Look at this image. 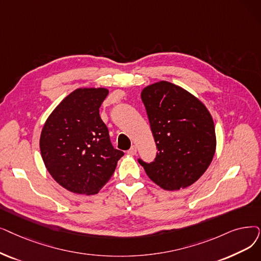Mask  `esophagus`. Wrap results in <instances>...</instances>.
<instances>
[{
    "instance_id": "obj_1",
    "label": "esophagus",
    "mask_w": 261,
    "mask_h": 261,
    "mask_svg": "<svg viewBox=\"0 0 261 261\" xmlns=\"http://www.w3.org/2000/svg\"><path fill=\"white\" fill-rule=\"evenodd\" d=\"M128 153H129V154H137V147L132 146L131 148L128 150Z\"/></svg>"
}]
</instances>
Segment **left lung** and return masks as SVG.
I'll list each match as a JSON object with an SVG mask.
<instances>
[{"instance_id":"8db88e82","label":"left lung","mask_w":261,"mask_h":261,"mask_svg":"<svg viewBox=\"0 0 261 261\" xmlns=\"http://www.w3.org/2000/svg\"><path fill=\"white\" fill-rule=\"evenodd\" d=\"M156 155L150 163L139 159L146 174L164 190L194 184L210 165L217 140L207 108L187 90L161 81L142 92Z\"/></svg>"}]
</instances>
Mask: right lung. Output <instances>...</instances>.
I'll use <instances>...</instances> for the list:
<instances>
[{"label": "right lung", "instance_id": "obj_1", "mask_svg": "<svg viewBox=\"0 0 261 261\" xmlns=\"http://www.w3.org/2000/svg\"><path fill=\"white\" fill-rule=\"evenodd\" d=\"M106 88H80L68 95L47 119L40 151L56 182L77 194H97L114 174L123 151L113 147L99 109Z\"/></svg>", "mask_w": 261, "mask_h": 261}]
</instances>
